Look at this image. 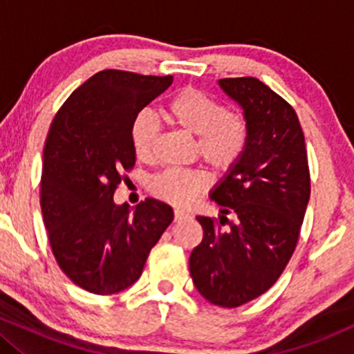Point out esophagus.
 Returning a JSON list of instances; mask_svg holds the SVG:
<instances>
[{
  "label": "esophagus",
  "mask_w": 354,
  "mask_h": 354,
  "mask_svg": "<svg viewBox=\"0 0 354 354\" xmlns=\"http://www.w3.org/2000/svg\"><path fill=\"white\" fill-rule=\"evenodd\" d=\"M188 216H189V214H188V213H185V211H180V209L174 211V221H176V223L185 221V219L188 218Z\"/></svg>",
  "instance_id": "34e87169"
}]
</instances>
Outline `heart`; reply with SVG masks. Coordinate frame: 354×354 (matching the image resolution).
<instances>
[{"label": "heart", "instance_id": "1", "mask_svg": "<svg viewBox=\"0 0 354 354\" xmlns=\"http://www.w3.org/2000/svg\"><path fill=\"white\" fill-rule=\"evenodd\" d=\"M166 118L189 135L198 136V153L219 173L230 171L243 158L248 146V121L243 113L225 109L223 104L196 88H185L166 101ZM156 120L140 113L131 123V145L140 160L153 158L158 141ZM209 186L205 169H168L153 178L149 191L154 198L185 208Z\"/></svg>", "mask_w": 354, "mask_h": 354}]
</instances>
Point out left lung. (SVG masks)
Segmentation results:
<instances>
[{
    "mask_svg": "<svg viewBox=\"0 0 354 354\" xmlns=\"http://www.w3.org/2000/svg\"><path fill=\"white\" fill-rule=\"evenodd\" d=\"M218 84L243 109L250 136L241 160L209 193L221 206L219 221L196 218L203 241L191 251L189 273L203 298L238 308L270 290L290 261L310 201V169L301 124L281 96L251 76Z\"/></svg>",
    "mask_w": 354,
    "mask_h": 354,
    "instance_id": "obj_1",
    "label": "left lung"
}]
</instances>
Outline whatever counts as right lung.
Here are the masks:
<instances>
[{"label": "right lung", "instance_id": "right-lung-1", "mask_svg": "<svg viewBox=\"0 0 354 354\" xmlns=\"http://www.w3.org/2000/svg\"><path fill=\"white\" fill-rule=\"evenodd\" d=\"M173 76L104 70L71 93L43 149L44 228L63 273L95 295L138 281L149 251L173 221V208L146 198L136 208L113 200L120 173L135 166L133 120Z\"/></svg>", "mask_w": 354, "mask_h": 354}]
</instances>
